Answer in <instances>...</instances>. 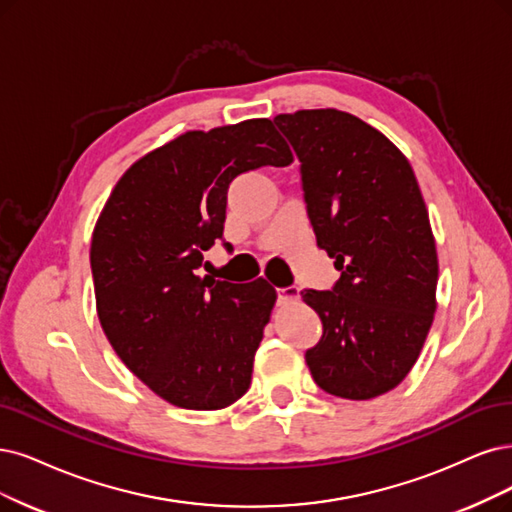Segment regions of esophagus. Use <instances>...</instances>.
Listing matches in <instances>:
<instances>
[{
	"mask_svg": "<svg viewBox=\"0 0 512 512\" xmlns=\"http://www.w3.org/2000/svg\"><path fill=\"white\" fill-rule=\"evenodd\" d=\"M276 295H278L280 304H289V301H297L299 299V287H295V285L280 287V289H276Z\"/></svg>",
	"mask_w": 512,
	"mask_h": 512,
	"instance_id": "obj_1",
	"label": "esophagus"
}]
</instances>
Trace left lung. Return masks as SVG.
<instances>
[{
  "label": "left lung",
  "instance_id": "8db88e82",
  "mask_svg": "<svg viewBox=\"0 0 512 512\" xmlns=\"http://www.w3.org/2000/svg\"><path fill=\"white\" fill-rule=\"evenodd\" d=\"M274 124L299 160L318 249L342 274L329 291L301 293L323 323L306 363L325 392L373 399L405 380L437 310L422 192L401 151L346 111L282 113Z\"/></svg>",
  "mask_w": 512,
  "mask_h": 512
}]
</instances>
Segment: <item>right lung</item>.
<instances>
[{"label": "right lung", "mask_w": 512, "mask_h": 512, "mask_svg": "<svg viewBox=\"0 0 512 512\" xmlns=\"http://www.w3.org/2000/svg\"><path fill=\"white\" fill-rule=\"evenodd\" d=\"M291 162L270 120H246L185 132L113 187L90 246L99 320L122 363L170 405L223 409L249 390L276 291L200 268L223 240L230 183Z\"/></svg>", "instance_id": "add662e5"}]
</instances>
